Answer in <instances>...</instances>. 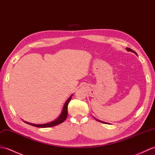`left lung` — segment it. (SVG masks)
Masks as SVG:
<instances>
[{
    "label": "left lung",
    "mask_w": 155,
    "mask_h": 155,
    "mask_svg": "<svg viewBox=\"0 0 155 155\" xmlns=\"http://www.w3.org/2000/svg\"><path fill=\"white\" fill-rule=\"evenodd\" d=\"M127 49V51H131V52H134V53H135V54H137L136 53V52L135 51H134V50H132L131 49H130V48H126ZM95 120H96L97 121H100V122H101V123H103V124H107V123H106V122H104V121H100V120H97V119H95Z\"/></svg>",
    "instance_id": "1"
}]
</instances>
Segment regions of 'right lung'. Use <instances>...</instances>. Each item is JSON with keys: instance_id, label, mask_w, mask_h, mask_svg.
<instances>
[{"instance_id": "right-lung-1", "label": "right lung", "mask_w": 155, "mask_h": 155, "mask_svg": "<svg viewBox=\"0 0 155 155\" xmlns=\"http://www.w3.org/2000/svg\"><path fill=\"white\" fill-rule=\"evenodd\" d=\"M72 96H73V94H72L69 99H67V100L66 101V102L64 103L63 107V110H62V112H61V115L59 116V117L56 119L55 120H54L53 121L49 122V123L48 124H31V123H28L27 121H24L25 123H26L29 125H33L34 127H43V128H46V127H53V126H55V125H59L61 123H63V122L66 120V118L67 117V112H68V104H69L70 100H71Z\"/></svg>"}]
</instances>
